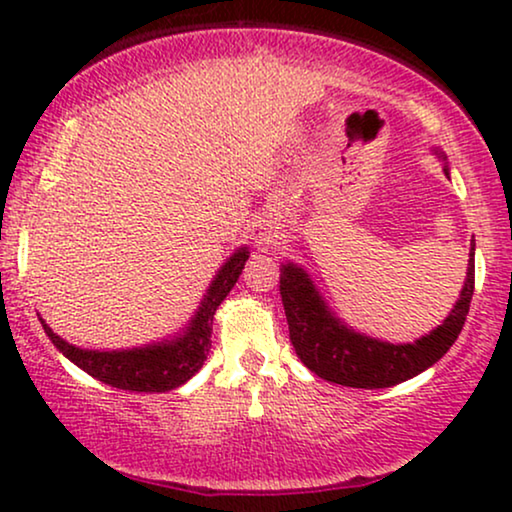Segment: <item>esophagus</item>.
Listing matches in <instances>:
<instances>
[{"label": "esophagus", "instance_id": "34e87169", "mask_svg": "<svg viewBox=\"0 0 512 512\" xmlns=\"http://www.w3.org/2000/svg\"><path fill=\"white\" fill-rule=\"evenodd\" d=\"M251 240L256 242L258 249H268L272 240H275V221L268 219V216L256 219L254 228H251Z\"/></svg>", "mask_w": 512, "mask_h": 512}]
</instances>
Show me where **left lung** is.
Returning a JSON list of instances; mask_svg holds the SVG:
<instances>
[{"label": "left lung", "instance_id": "left-lung-1", "mask_svg": "<svg viewBox=\"0 0 512 512\" xmlns=\"http://www.w3.org/2000/svg\"><path fill=\"white\" fill-rule=\"evenodd\" d=\"M436 156L447 160L438 149ZM447 172L450 170L445 165V174ZM279 270H282L279 293H282L291 345L296 349L298 359L314 375L333 384L356 389H384L424 373L438 359H443L447 349L459 338L473 298L475 242L468 254L464 286H461L452 312L438 328L415 342H403V345L370 338L335 317L305 268L286 261Z\"/></svg>", "mask_w": 512, "mask_h": 512}]
</instances>
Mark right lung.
I'll return each instance as SVG.
<instances>
[{
  "instance_id": "obj_1",
  "label": "right lung",
  "mask_w": 512,
  "mask_h": 512,
  "mask_svg": "<svg viewBox=\"0 0 512 512\" xmlns=\"http://www.w3.org/2000/svg\"><path fill=\"white\" fill-rule=\"evenodd\" d=\"M249 258V247L235 249V254L221 265L216 277L209 284L205 298L200 300V307L188 321L186 328H181L172 338L151 342L144 347L132 349H83L69 345L62 340L53 328L39 317L41 326L55 347L67 356L74 366L86 370L95 380H100L109 387L125 389V391H170L191 380V377L202 368L207 361L209 347H212V324L214 314L219 305L240 279L244 263Z\"/></svg>"
}]
</instances>
